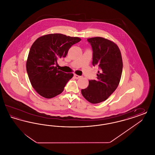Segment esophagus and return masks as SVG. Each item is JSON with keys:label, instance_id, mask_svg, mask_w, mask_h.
<instances>
[{"label": "esophagus", "instance_id": "1", "mask_svg": "<svg viewBox=\"0 0 155 155\" xmlns=\"http://www.w3.org/2000/svg\"><path fill=\"white\" fill-rule=\"evenodd\" d=\"M74 77L76 78V79H78L81 77V76L78 75H77V74H74Z\"/></svg>", "mask_w": 155, "mask_h": 155}]
</instances>
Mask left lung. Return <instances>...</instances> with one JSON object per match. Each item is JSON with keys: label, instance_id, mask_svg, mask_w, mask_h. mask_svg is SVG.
I'll return each mask as SVG.
<instances>
[{"label": "left lung", "instance_id": "left-lung-1", "mask_svg": "<svg viewBox=\"0 0 155 155\" xmlns=\"http://www.w3.org/2000/svg\"><path fill=\"white\" fill-rule=\"evenodd\" d=\"M93 51L92 65L98 66L96 80H89L88 87L81 94L90 103L106 100L118 87L123 71V60L118 46L102 37L87 39Z\"/></svg>", "mask_w": 155, "mask_h": 155}]
</instances>
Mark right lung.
I'll return each instance as SVG.
<instances>
[{
	"label": "right lung",
	"instance_id": "obj_1",
	"mask_svg": "<svg viewBox=\"0 0 155 155\" xmlns=\"http://www.w3.org/2000/svg\"><path fill=\"white\" fill-rule=\"evenodd\" d=\"M81 38L61 34H51L39 37L32 45L26 68L32 87L41 96L52 98L60 94L73 77L57 68V60L65 58L72 45Z\"/></svg>",
	"mask_w": 155,
	"mask_h": 155
}]
</instances>
